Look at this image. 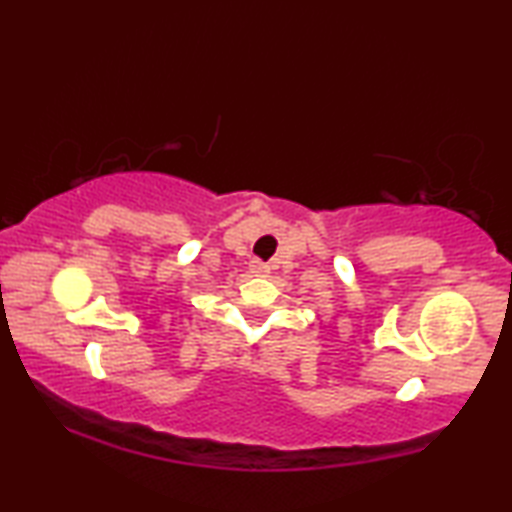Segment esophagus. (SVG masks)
Returning a JSON list of instances; mask_svg holds the SVG:
<instances>
[{
    "label": "esophagus",
    "mask_w": 512,
    "mask_h": 512,
    "mask_svg": "<svg viewBox=\"0 0 512 512\" xmlns=\"http://www.w3.org/2000/svg\"><path fill=\"white\" fill-rule=\"evenodd\" d=\"M250 273H255V275H266V273H268V266H266V264H262V262H253V264H250Z\"/></svg>",
    "instance_id": "1"
}]
</instances>
